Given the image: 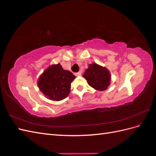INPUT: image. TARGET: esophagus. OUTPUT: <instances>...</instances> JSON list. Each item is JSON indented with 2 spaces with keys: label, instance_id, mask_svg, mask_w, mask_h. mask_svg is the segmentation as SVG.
I'll return each mask as SVG.
<instances>
[{
  "label": "esophagus",
  "instance_id": "1",
  "mask_svg": "<svg viewBox=\"0 0 156 156\" xmlns=\"http://www.w3.org/2000/svg\"><path fill=\"white\" fill-rule=\"evenodd\" d=\"M75 75H76L77 77H78V76H81V72H77V73H75Z\"/></svg>",
  "mask_w": 156,
  "mask_h": 156
}]
</instances>
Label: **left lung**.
Here are the masks:
<instances>
[{
  "label": "left lung",
  "mask_w": 156,
  "mask_h": 156,
  "mask_svg": "<svg viewBox=\"0 0 156 156\" xmlns=\"http://www.w3.org/2000/svg\"><path fill=\"white\" fill-rule=\"evenodd\" d=\"M83 77L86 79L90 86L100 91L105 90L111 81L108 71L95 63L88 65V68L84 73Z\"/></svg>",
  "instance_id": "left-lung-1"
}]
</instances>
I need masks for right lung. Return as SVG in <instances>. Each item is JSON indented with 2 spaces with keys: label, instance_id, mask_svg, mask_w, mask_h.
I'll return each instance as SVG.
<instances>
[{
  "label": "right lung",
  "instance_id": "obj_1",
  "mask_svg": "<svg viewBox=\"0 0 156 156\" xmlns=\"http://www.w3.org/2000/svg\"><path fill=\"white\" fill-rule=\"evenodd\" d=\"M75 78L72 72L64 70L58 64L47 69L40 77L37 84L40 90L49 100L60 101L68 96L71 83Z\"/></svg>",
  "mask_w": 156,
  "mask_h": 156
}]
</instances>
